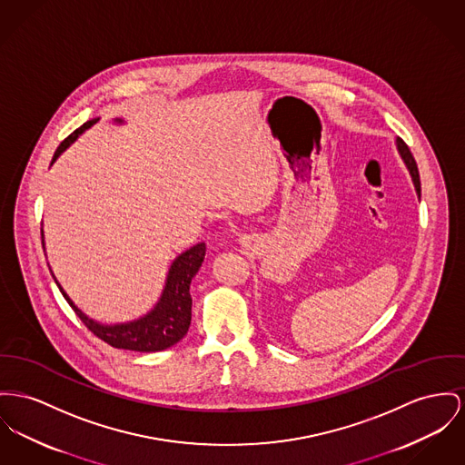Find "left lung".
I'll return each mask as SVG.
<instances>
[{
	"label": "left lung",
	"mask_w": 465,
	"mask_h": 465,
	"mask_svg": "<svg viewBox=\"0 0 465 465\" xmlns=\"http://www.w3.org/2000/svg\"><path fill=\"white\" fill-rule=\"evenodd\" d=\"M397 144H399V150H401V155H402L403 162H405V165H407V169H409V173H411V176H412V182H414V186H416V192H418V195H421V182H420V173H418L416 160H414V156L411 153L409 146L403 143L402 139H397Z\"/></svg>",
	"instance_id": "1"
}]
</instances>
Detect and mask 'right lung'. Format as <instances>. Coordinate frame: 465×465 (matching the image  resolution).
Returning <instances> with one entry per match:
<instances>
[{"label": "right lung", "instance_id": "1", "mask_svg": "<svg viewBox=\"0 0 465 465\" xmlns=\"http://www.w3.org/2000/svg\"><path fill=\"white\" fill-rule=\"evenodd\" d=\"M96 124V120L81 124L77 130H74L66 139H63L62 144L54 152L53 162L60 156L63 150H66L79 134H83L86 128ZM51 162V163H53ZM206 253V245L199 243L195 247L186 250L171 266V272L167 275V283L163 289V294L155 309L148 315H144L139 321L128 322V324H116V326H104L86 317L81 310L77 309L72 300L64 294L60 283L63 298L68 302V305L77 313V317L84 322V326L96 335L100 341L109 343L116 349H128V351H139V352H155L163 351L176 341H182L188 331L190 321H192V298H190V282L199 272Z\"/></svg>", "mask_w": 465, "mask_h": 465}]
</instances>
